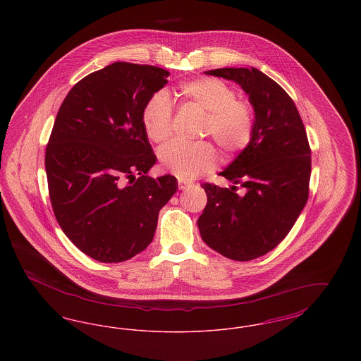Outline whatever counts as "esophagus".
I'll list each match as a JSON object with an SVG mask.
<instances>
[{
  "instance_id": "esophagus-1",
  "label": "esophagus",
  "mask_w": 361,
  "mask_h": 361,
  "mask_svg": "<svg viewBox=\"0 0 361 361\" xmlns=\"http://www.w3.org/2000/svg\"><path fill=\"white\" fill-rule=\"evenodd\" d=\"M189 181H185V180H178V189H181V190H184V189H187L189 187Z\"/></svg>"
}]
</instances>
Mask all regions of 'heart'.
Wrapping results in <instances>:
<instances>
[{"mask_svg": "<svg viewBox=\"0 0 361 361\" xmlns=\"http://www.w3.org/2000/svg\"><path fill=\"white\" fill-rule=\"evenodd\" d=\"M177 94L206 112L203 133L209 134L227 154L242 152L255 130L253 106L235 99V90L222 80L200 77L178 85ZM142 126L153 143H164L173 133V108L164 93H155L143 106ZM159 162L166 172L180 178H193L209 172L216 164V152L209 142H174L159 152Z\"/></svg>", "mask_w": 361, "mask_h": 361, "instance_id": "heart-1", "label": "heart"}]
</instances>
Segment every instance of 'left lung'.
I'll return each instance as SVG.
<instances>
[{"label":"left lung","instance_id":"left-lung-1","mask_svg":"<svg viewBox=\"0 0 361 361\" xmlns=\"http://www.w3.org/2000/svg\"><path fill=\"white\" fill-rule=\"evenodd\" d=\"M206 74L240 84L249 94L256 119L250 143L219 173L234 185L202 184L207 206L197 226L211 249L235 261H250L287 237L307 203L309 139L291 97L267 74L255 68H224ZM238 186L244 188L240 194Z\"/></svg>","mask_w":361,"mask_h":361}]
</instances>
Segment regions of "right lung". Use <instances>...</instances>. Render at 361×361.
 Returning a JSON list of instances; mask_svg holds the SVG:
<instances>
[{
    "instance_id": "right-lung-1",
    "label": "right lung",
    "mask_w": 361,
    "mask_h": 361,
    "mask_svg": "<svg viewBox=\"0 0 361 361\" xmlns=\"http://www.w3.org/2000/svg\"><path fill=\"white\" fill-rule=\"evenodd\" d=\"M169 74L115 62L78 81L58 111L44 158L52 211L68 238L100 262L143 252L177 190L171 174H146L157 157L142 126L143 106Z\"/></svg>"
}]
</instances>
